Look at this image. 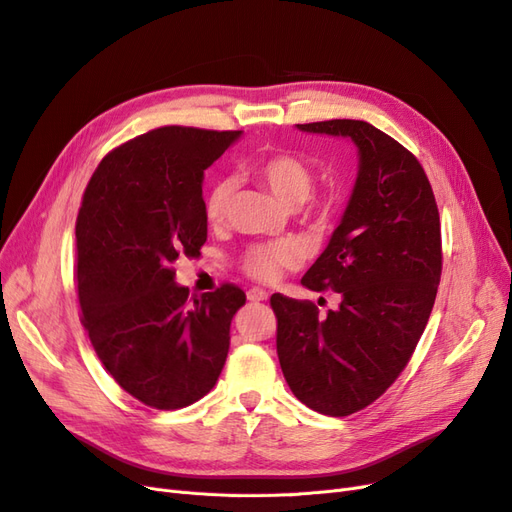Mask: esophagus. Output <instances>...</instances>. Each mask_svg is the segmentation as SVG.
I'll list each match as a JSON object with an SVG mask.
<instances>
[{"label": "esophagus", "instance_id": "obj_1", "mask_svg": "<svg viewBox=\"0 0 512 512\" xmlns=\"http://www.w3.org/2000/svg\"><path fill=\"white\" fill-rule=\"evenodd\" d=\"M247 299H250L252 303H258V301H267L269 294L262 290V288H250L247 290Z\"/></svg>", "mask_w": 512, "mask_h": 512}]
</instances>
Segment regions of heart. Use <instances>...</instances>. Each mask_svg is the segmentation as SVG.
<instances>
[{
    "label": "heart",
    "instance_id": "b5f03b06",
    "mask_svg": "<svg viewBox=\"0 0 512 512\" xmlns=\"http://www.w3.org/2000/svg\"><path fill=\"white\" fill-rule=\"evenodd\" d=\"M252 175L288 209L309 205L316 215H327L333 209V194H312L316 170L303 158L290 151H275L252 166ZM232 181L218 179L211 183L203 198V213L209 226H222L228 218ZM299 262V250L286 241L254 243L241 254V269L258 282H275L284 269Z\"/></svg>",
    "mask_w": 512,
    "mask_h": 512
}]
</instances>
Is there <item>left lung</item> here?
Returning a JSON list of instances; mask_svg holds the SVG:
<instances>
[{
  "mask_svg": "<svg viewBox=\"0 0 512 512\" xmlns=\"http://www.w3.org/2000/svg\"><path fill=\"white\" fill-rule=\"evenodd\" d=\"M348 136L359 177L348 209L301 284L339 292L320 316L312 301L275 292L277 356L299 401L327 416L367 408L406 369L442 275L440 213L425 170L395 138L359 119L299 123Z\"/></svg>",
  "mask_w": 512,
  "mask_h": 512,
  "instance_id": "8db88e82",
  "label": "left lung"
}]
</instances>
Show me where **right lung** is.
<instances>
[{"label": "right lung", "instance_id": "add662e5", "mask_svg": "<svg viewBox=\"0 0 512 512\" xmlns=\"http://www.w3.org/2000/svg\"><path fill=\"white\" fill-rule=\"evenodd\" d=\"M239 130L164 126L108 151L76 215L81 322L104 369L156 410H179L218 382L230 320L245 292L203 297L175 284L173 262L207 241L203 173Z\"/></svg>", "mask_w": 512, "mask_h": 512}]
</instances>
